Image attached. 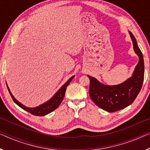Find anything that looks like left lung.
Returning <instances> with one entry per match:
<instances>
[{
  "mask_svg": "<svg viewBox=\"0 0 150 150\" xmlns=\"http://www.w3.org/2000/svg\"><path fill=\"white\" fill-rule=\"evenodd\" d=\"M130 32L133 42L134 50L139 56V62L133 75L120 85L107 86L101 84L94 77L88 75L90 79L89 95L98 107L109 112L122 110L130 105L140 91L144 78L143 54L139 50L134 35Z\"/></svg>",
  "mask_w": 150,
  "mask_h": 150,
  "instance_id": "obj_1",
  "label": "left lung"
}]
</instances>
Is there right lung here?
I'll list each match as a JSON object with an SVG mask.
<instances>
[{"label": "right lung", "instance_id": "right-lung-1", "mask_svg": "<svg viewBox=\"0 0 150 150\" xmlns=\"http://www.w3.org/2000/svg\"><path fill=\"white\" fill-rule=\"evenodd\" d=\"M73 77H74V76H73V77H71L67 81V82L65 84L63 85L62 87H61V88H59V90L55 93V95L53 96L50 100L47 101L46 103H45L44 104H43V105H40L39 106H37V107L35 108H28L26 106L22 105V104L19 103L17 100L15 99L13 95H12L11 91H10L8 87V89L10 95H11V97L12 98V100H13L14 102L16 103L17 105H18L20 108L24 109V110L28 112L29 113L32 114L33 115L42 116L46 115L50 112H52V111L55 110V109L59 106L61 103L62 102L63 98H64L66 88H67L68 85H69V84L71 83V81Z\"/></svg>", "mask_w": 150, "mask_h": 150}]
</instances>
